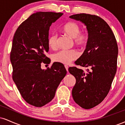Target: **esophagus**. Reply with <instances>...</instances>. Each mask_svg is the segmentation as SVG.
<instances>
[{"label": "esophagus", "instance_id": "obj_1", "mask_svg": "<svg viewBox=\"0 0 125 125\" xmlns=\"http://www.w3.org/2000/svg\"><path fill=\"white\" fill-rule=\"evenodd\" d=\"M64 67H65V69L66 70L67 72H68V68H69V66L67 65H64Z\"/></svg>", "mask_w": 125, "mask_h": 125}]
</instances>
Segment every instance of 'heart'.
<instances>
[{
    "instance_id": "obj_1",
    "label": "heart",
    "mask_w": 125,
    "mask_h": 125,
    "mask_svg": "<svg viewBox=\"0 0 125 125\" xmlns=\"http://www.w3.org/2000/svg\"><path fill=\"white\" fill-rule=\"evenodd\" d=\"M79 24L74 21H69L63 26L62 31L69 36L73 39L74 43L79 47H82L87 42L89 34L87 31H81ZM58 35L52 33L48 36V43L51 49L56 48ZM79 57V53L75 49L62 50L53 56V60L56 62L68 64Z\"/></svg>"
}]
</instances>
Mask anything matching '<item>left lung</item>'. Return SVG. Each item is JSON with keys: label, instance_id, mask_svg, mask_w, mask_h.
<instances>
[{"label": "left lung", "instance_id": "left-lung-1", "mask_svg": "<svg viewBox=\"0 0 125 125\" xmlns=\"http://www.w3.org/2000/svg\"><path fill=\"white\" fill-rule=\"evenodd\" d=\"M86 26V48L75 64L89 67L87 72L76 67L69 68L76 78L72 96L82 108L89 109L104 100L109 92L117 69L118 47L108 24L100 17L86 13L72 15Z\"/></svg>", "mask_w": 125, "mask_h": 125}]
</instances>
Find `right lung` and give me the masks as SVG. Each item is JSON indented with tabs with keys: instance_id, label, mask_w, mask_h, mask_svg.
Instances as JSON below:
<instances>
[{
	"instance_id": "add662e5",
	"label": "right lung",
	"mask_w": 125,
	"mask_h": 125,
	"mask_svg": "<svg viewBox=\"0 0 125 125\" xmlns=\"http://www.w3.org/2000/svg\"><path fill=\"white\" fill-rule=\"evenodd\" d=\"M62 13L39 12L30 16L17 29L10 52L12 77L24 100L42 107L53 99L62 80L66 74L64 65L54 62L42 69L41 63H49V31Z\"/></svg>"
}]
</instances>
